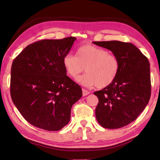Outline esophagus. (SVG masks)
Returning a JSON list of instances; mask_svg holds the SVG:
<instances>
[{
	"instance_id": "1",
	"label": "esophagus",
	"mask_w": 160,
	"mask_h": 160,
	"mask_svg": "<svg viewBox=\"0 0 160 160\" xmlns=\"http://www.w3.org/2000/svg\"><path fill=\"white\" fill-rule=\"evenodd\" d=\"M82 91H83V95L85 96V95H88V94L90 93V92L88 91V90H86L85 89H82Z\"/></svg>"
}]
</instances>
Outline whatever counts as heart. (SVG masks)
Instances as JSON below:
<instances>
[{
  "label": "heart",
  "mask_w": 160,
  "mask_h": 160,
  "mask_svg": "<svg viewBox=\"0 0 160 160\" xmlns=\"http://www.w3.org/2000/svg\"><path fill=\"white\" fill-rule=\"evenodd\" d=\"M62 62L67 73L74 79L85 69L87 73L79 77L77 81L84 86L95 85L99 89L112 83L120 69L117 56L108 50L89 44L80 47L77 51V56L71 53L66 55Z\"/></svg>",
  "instance_id": "b5f03b06"
}]
</instances>
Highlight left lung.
<instances>
[{
    "instance_id": "obj_1",
    "label": "left lung",
    "mask_w": 160,
    "mask_h": 160,
    "mask_svg": "<svg viewBox=\"0 0 160 160\" xmlns=\"http://www.w3.org/2000/svg\"><path fill=\"white\" fill-rule=\"evenodd\" d=\"M110 50L120 62L118 77L110 85L94 92L99 103L95 116L103 128L125 126L141 113L151 96V78L148 58L132 43L118 41H95Z\"/></svg>"
}]
</instances>
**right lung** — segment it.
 Here are the masks:
<instances>
[{"label":"right lung","mask_w":160,"mask_h":160,"mask_svg":"<svg viewBox=\"0 0 160 160\" xmlns=\"http://www.w3.org/2000/svg\"><path fill=\"white\" fill-rule=\"evenodd\" d=\"M76 38L44 39L28 45L14 59L11 95L27 122L38 128L59 131L69 122L81 87L67 76L64 57Z\"/></svg>","instance_id":"right-lung-1"}]
</instances>
